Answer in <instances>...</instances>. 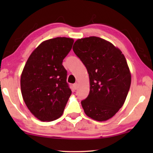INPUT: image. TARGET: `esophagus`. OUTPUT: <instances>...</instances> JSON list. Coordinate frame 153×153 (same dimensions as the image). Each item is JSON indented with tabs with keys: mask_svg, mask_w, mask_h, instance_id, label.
<instances>
[{
	"mask_svg": "<svg viewBox=\"0 0 153 153\" xmlns=\"http://www.w3.org/2000/svg\"><path fill=\"white\" fill-rule=\"evenodd\" d=\"M78 86H79V84L77 83H74V85H73V88H74L75 89V90H76L77 88H78Z\"/></svg>",
	"mask_w": 153,
	"mask_h": 153,
	"instance_id": "1",
	"label": "esophagus"
}]
</instances>
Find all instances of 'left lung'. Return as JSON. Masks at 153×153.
<instances>
[{
    "mask_svg": "<svg viewBox=\"0 0 153 153\" xmlns=\"http://www.w3.org/2000/svg\"><path fill=\"white\" fill-rule=\"evenodd\" d=\"M73 51L89 75V95L81 102L85 114L99 122L111 118L124 104L131 85L125 56L110 42L95 36L77 39Z\"/></svg>",
    "mask_w": 153,
    "mask_h": 153,
    "instance_id": "obj_1",
    "label": "left lung"
}]
</instances>
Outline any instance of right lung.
I'll return each instance as SVG.
<instances>
[{"instance_id": "obj_1", "label": "right lung", "mask_w": 153, "mask_h": 153, "mask_svg": "<svg viewBox=\"0 0 153 153\" xmlns=\"http://www.w3.org/2000/svg\"><path fill=\"white\" fill-rule=\"evenodd\" d=\"M73 43L72 38L65 37L42 42L23 69L20 81L23 99L31 114L43 122L59 118L72 93L62 63Z\"/></svg>"}]
</instances>
